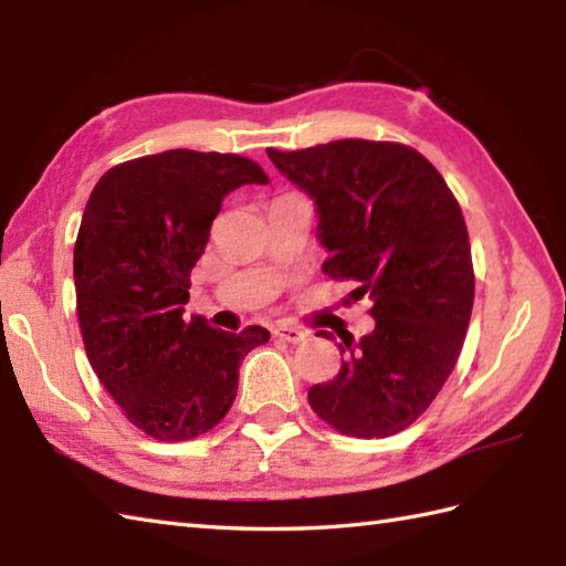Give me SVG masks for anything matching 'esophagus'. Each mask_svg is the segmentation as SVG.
Returning <instances> with one entry per match:
<instances>
[{
  "label": "esophagus",
  "instance_id": "1",
  "mask_svg": "<svg viewBox=\"0 0 566 566\" xmlns=\"http://www.w3.org/2000/svg\"><path fill=\"white\" fill-rule=\"evenodd\" d=\"M272 333H274V338L286 340V343H302L306 335H308L306 331L294 328V326H276Z\"/></svg>",
  "mask_w": 566,
  "mask_h": 566
}]
</instances>
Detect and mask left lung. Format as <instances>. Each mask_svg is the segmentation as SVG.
<instances>
[{
  "mask_svg": "<svg viewBox=\"0 0 566 566\" xmlns=\"http://www.w3.org/2000/svg\"><path fill=\"white\" fill-rule=\"evenodd\" d=\"M268 155L316 201L331 252L323 272L353 280V298L367 294L375 318L359 343L345 335L340 371L314 384L308 403L343 436H396L426 413L464 345L474 268L460 203L403 143L345 138Z\"/></svg>",
  "mask_w": 566,
  "mask_h": 566,
  "instance_id": "left-lung-1",
  "label": "left lung"
}]
</instances>
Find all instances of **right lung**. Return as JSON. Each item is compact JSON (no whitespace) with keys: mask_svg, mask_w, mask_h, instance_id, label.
<instances>
[{"mask_svg":"<svg viewBox=\"0 0 566 566\" xmlns=\"http://www.w3.org/2000/svg\"><path fill=\"white\" fill-rule=\"evenodd\" d=\"M268 182L250 158L179 148L116 165L92 189L75 243L82 343L104 389L155 440L221 423L240 363L270 340L260 326L228 333L182 318L223 197Z\"/></svg>","mask_w":566,"mask_h":566,"instance_id":"right-lung-1","label":"right lung"}]
</instances>
